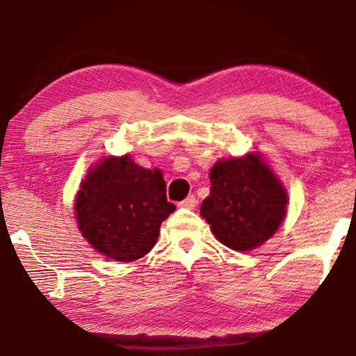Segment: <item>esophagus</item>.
Returning a JSON list of instances; mask_svg holds the SVG:
<instances>
[{
    "label": "esophagus",
    "mask_w": 356,
    "mask_h": 356,
    "mask_svg": "<svg viewBox=\"0 0 356 356\" xmlns=\"http://www.w3.org/2000/svg\"><path fill=\"white\" fill-rule=\"evenodd\" d=\"M197 204H198V200L195 198V195H188V197L185 198L184 202L179 203V207L185 208V209H193L195 207H197Z\"/></svg>",
    "instance_id": "34e87169"
}]
</instances>
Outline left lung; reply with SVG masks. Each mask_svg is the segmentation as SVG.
I'll return each mask as SVG.
<instances>
[{
    "label": "left lung",
    "mask_w": 356,
    "mask_h": 356,
    "mask_svg": "<svg viewBox=\"0 0 356 356\" xmlns=\"http://www.w3.org/2000/svg\"><path fill=\"white\" fill-rule=\"evenodd\" d=\"M211 190L200 214L219 242L252 252L277 232L289 195L259 152L218 159L209 171Z\"/></svg>",
    "instance_id": "obj_1"
}]
</instances>
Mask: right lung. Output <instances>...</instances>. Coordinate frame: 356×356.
I'll list each match as a JSON object with an SVG mask.
<instances>
[{
  "instance_id": "obj_1",
  "label": "right lung",
  "mask_w": 356,
  "mask_h": 356,
  "mask_svg": "<svg viewBox=\"0 0 356 356\" xmlns=\"http://www.w3.org/2000/svg\"><path fill=\"white\" fill-rule=\"evenodd\" d=\"M174 211L163 172L138 166L130 154L98 159L74 200L83 238L99 254L122 263L143 258L156 245L161 222Z\"/></svg>"
}]
</instances>
